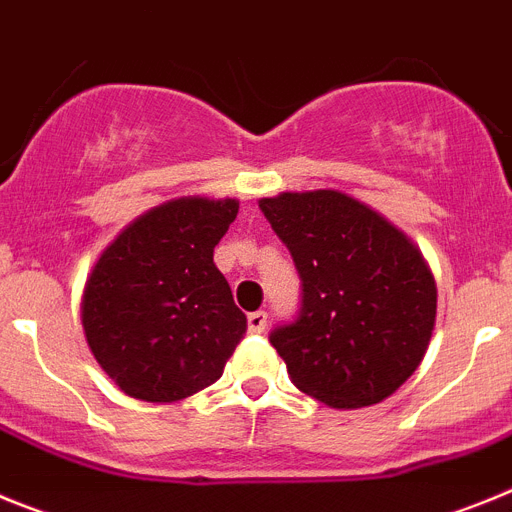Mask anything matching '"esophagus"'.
Instances as JSON below:
<instances>
[{
    "instance_id": "34e87169",
    "label": "esophagus",
    "mask_w": 512,
    "mask_h": 512,
    "mask_svg": "<svg viewBox=\"0 0 512 512\" xmlns=\"http://www.w3.org/2000/svg\"><path fill=\"white\" fill-rule=\"evenodd\" d=\"M248 330H251V333H264L266 330V312L264 310L251 312V315H248Z\"/></svg>"
}]
</instances>
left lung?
I'll return each instance as SVG.
<instances>
[{"label":"left lung","instance_id":"left-lung-1","mask_svg":"<svg viewBox=\"0 0 512 512\" xmlns=\"http://www.w3.org/2000/svg\"><path fill=\"white\" fill-rule=\"evenodd\" d=\"M302 279V307L271 330L297 390L330 408L377 405L423 361L436 282L395 225L343 192L259 200Z\"/></svg>","mask_w":512,"mask_h":512}]
</instances>
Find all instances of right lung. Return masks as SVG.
I'll use <instances>...</instances> for the list:
<instances>
[{
	"label": "right lung",
	"mask_w": 512,
	"mask_h": 512,
	"mask_svg": "<svg viewBox=\"0 0 512 512\" xmlns=\"http://www.w3.org/2000/svg\"><path fill=\"white\" fill-rule=\"evenodd\" d=\"M235 215V200H171L130 223L94 264L81 325L125 395L176 402L223 377L246 315L212 251Z\"/></svg>",
	"instance_id": "1"
}]
</instances>
